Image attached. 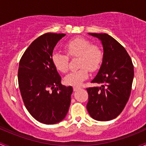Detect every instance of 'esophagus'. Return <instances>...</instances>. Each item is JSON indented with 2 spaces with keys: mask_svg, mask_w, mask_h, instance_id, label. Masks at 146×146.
I'll return each instance as SVG.
<instances>
[{
  "mask_svg": "<svg viewBox=\"0 0 146 146\" xmlns=\"http://www.w3.org/2000/svg\"><path fill=\"white\" fill-rule=\"evenodd\" d=\"M73 89H74V91H77V90L81 89V88H80V87H79V86H74Z\"/></svg>",
  "mask_w": 146,
  "mask_h": 146,
  "instance_id": "34e87169",
  "label": "esophagus"
}]
</instances>
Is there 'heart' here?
<instances>
[{
  "instance_id": "heart-1",
  "label": "heart",
  "mask_w": 146,
  "mask_h": 146,
  "mask_svg": "<svg viewBox=\"0 0 146 146\" xmlns=\"http://www.w3.org/2000/svg\"><path fill=\"white\" fill-rule=\"evenodd\" d=\"M64 50L71 58H78V70L70 72L64 77L67 85L79 86L88 77V70L94 72L98 69L103 60V52L100 48L84 38H74L67 42ZM52 62L57 70L65 73L69 69V57L61 52H54Z\"/></svg>"
}]
</instances>
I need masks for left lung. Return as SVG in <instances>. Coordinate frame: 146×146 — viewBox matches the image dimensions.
<instances>
[{"label": "left lung", "mask_w": 146, "mask_h": 146, "mask_svg": "<svg viewBox=\"0 0 146 146\" xmlns=\"http://www.w3.org/2000/svg\"><path fill=\"white\" fill-rule=\"evenodd\" d=\"M101 40L103 62L92 83L100 86L86 90V108L90 116L98 121H110L122 112L128 102L133 79V65L128 52L111 36L88 33Z\"/></svg>", "instance_id": "left-lung-1"}]
</instances>
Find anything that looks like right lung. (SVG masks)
Wrapping results in <instances>:
<instances>
[{
    "label": "right lung",
    "instance_id": "right-lung-1",
    "mask_svg": "<svg viewBox=\"0 0 146 146\" xmlns=\"http://www.w3.org/2000/svg\"><path fill=\"white\" fill-rule=\"evenodd\" d=\"M64 34L46 33L30 44L21 58L18 84L30 115L46 124L65 117L71 103L72 87L61 84V76L52 62L53 49Z\"/></svg>",
    "mask_w": 146,
    "mask_h": 146
}]
</instances>
